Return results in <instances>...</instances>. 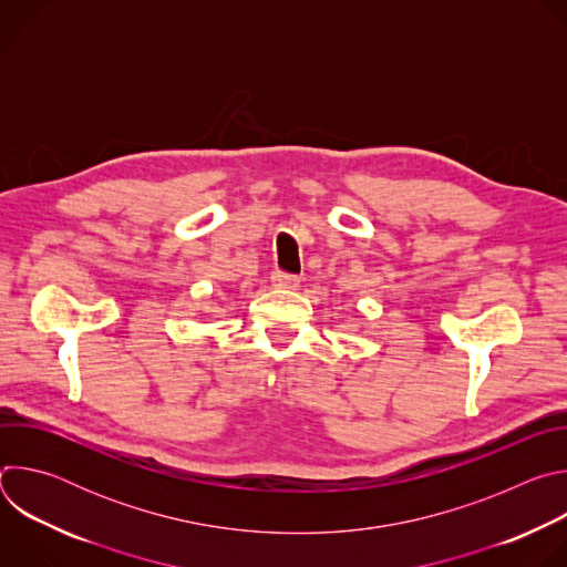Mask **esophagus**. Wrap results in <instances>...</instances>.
Returning a JSON list of instances; mask_svg holds the SVG:
<instances>
[{"mask_svg":"<svg viewBox=\"0 0 567 567\" xmlns=\"http://www.w3.org/2000/svg\"><path fill=\"white\" fill-rule=\"evenodd\" d=\"M271 285L276 289H285V291H296L300 287V278L293 274H285V271H274L271 276Z\"/></svg>","mask_w":567,"mask_h":567,"instance_id":"obj_1","label":"esophagus"}]
</instances>
